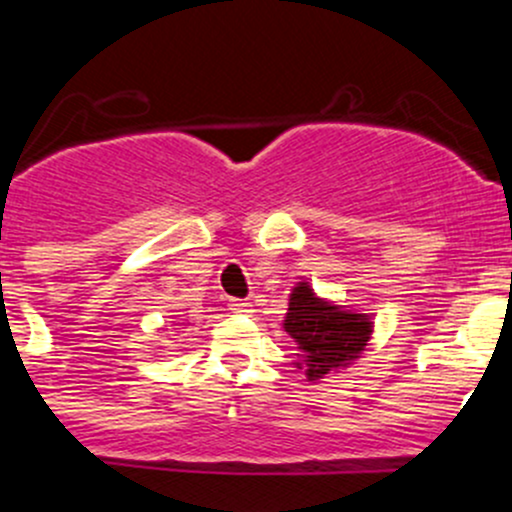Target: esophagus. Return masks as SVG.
<instances>
[{
    "mask_svg": "<svg viewBox=\"0 0 512 512\" xmlns=\"http://www.w3.org/2000/svg\"><path fill=\"white\" fill-rule=\"evenodd\" d=\"M227 307H230V312H235V314H250L252 312V304L245 302V299H230V304H227Z\"/></svg>",
    "mask_w": 512,
    "mask_h": 512,
    "instance_id": "esophagus-1",
    "label": "esophagus"
}]
</instances>
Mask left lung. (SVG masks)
I'll use <instances>...</instances> for the list:
<instances>
[{"label":"left lung","instance_id":"obj_1","mask_svg":"<svg viewBox=\"0 0 512 512\" xmlns=\"http://www.w3.org/2000/svg\"><path fill=\"white\" fill-rule=\"evenodd\" d=\"M285 332L299 344L304 356V366L299 369L314 381L364 352L371 322L366 314L344 312L334 304L322 302L307 282H302L289 297Z\"/></svg>","mask_w":512,"mask_h":512}]
</instances>
